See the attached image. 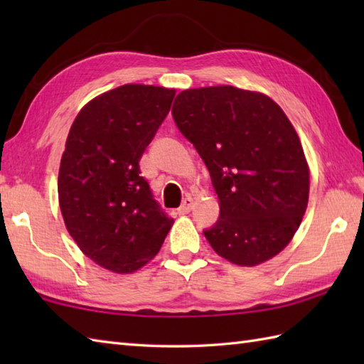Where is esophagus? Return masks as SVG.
Segmentation results:
<instances>
[{
    "instance_id": "esophagus-1",
    "label": "esophagus",
    "mask_w": 364,
    "mask_h": 364,
    "mask_svg": "<svg viewBox=\"0 0 364 364\" xmlns=\"http://www.w3.org/2000/svg\"><path fill=\"white\" fill-rule=\"evenodd\" d=\"M192 205H194V200H192L191 197L184 198V200H183V203H181V206L178 208V214H188V213H191V210H192Z\"/></svg>"
}]
</instances>
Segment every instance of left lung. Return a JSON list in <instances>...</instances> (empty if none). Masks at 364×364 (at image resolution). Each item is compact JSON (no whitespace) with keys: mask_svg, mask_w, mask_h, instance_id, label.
<instances>
[{"mask_svg":"<svg viewBox=\"0 0 364 364\" xmlns=\"http://www.w3.org/2000/svg\"><path fill=\"white\" fill-rule=\"evenodd\" d=\"M178 129L210 170L220 215L203 231L219 257L258 266L280 253L306 211L310 167L292 123L255 90H183L172 107Z\"/></svg>","mask_w":364,"mask_h":364,"instance_id":"8db88e82","label":"left lung"}]
</instances>
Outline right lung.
Returning a JSON list of instances; mask_svg holds the SVG:
<instances>
[{"instance_id":"right-lung-1","label":"right lung","mask_w":364,"mask_h":364,"mask_svg":"<svg viewBox=\"0 0 364 364\" xmlns=\"http://www.w3.org/2000/svg\"><path fill=\"white\" fill-rule=\"evenodd\" d=\"M173 97L175 89L123 84L84 105L67 136L58 176L65 228L111 272L144 267L173 225L139 168Z\"/></svg>"}]
</instances>
